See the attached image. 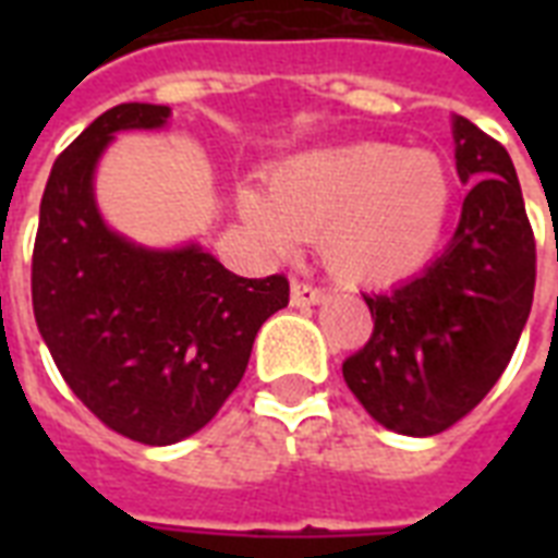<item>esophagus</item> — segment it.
Here are the masks:
<instances>
[{
  "label": "esophagus",
  "mask_w": 558,
  "mask_h": 558,
  "mask_svg": "<svg viewBox=\"0 0 558 558\" xmlns=\"http://www.w3.org/2000/svg\"><path fill=\"white\" fill-rule=\"evenodd\" d=\"M327 298V289L306 283V280H292V306H315Z\"/></svg>",
  "instance_id": "esophagus-1"
}]
</instances>
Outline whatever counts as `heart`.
<instances>
[{
  "label": "heart",
  "mask_w": 558,
  "mask_h": 558,
  "mask_svg": "<svg viewBox=\"0 0 558 558\" xmlns=\"http://www.w3.org/2000/svg\"><path fill=\"white\" fill-rule=\"evenodd\" d=\"M454 196V173L440 153L356 144L280 165L269 196L243 187L236 205L275 252H289L298 234L318 236L324 263L339 278L390 283L432 260Z\"/></svg>",
  "instance_id": "obj_1"
}]
</instances>
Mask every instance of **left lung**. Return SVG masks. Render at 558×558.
Wrapping results in <instances>:
<instances>
[{
    "instance_id": "8db88e82",
    "label": "left lung",
    "mask_w": 558,
    "mask_h": 558,
    "mask_svg": "<svg viewBox=\"0 0 558 558\" xmlns=\"http://www.w3.org/2000/svg\"><path fill=\"white\" fill-rule=\"evenodd\" d=\"M463 199L454 236L420 275L365 295L373 336L341 365L367 414L432 437L501 379L536 289V240L510 153L469 118H451Z\"/></svg>"
}]
</instances>
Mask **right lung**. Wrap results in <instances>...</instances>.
<instances>
[{"mask_svg": "<svg viewBox=\"0 0 558 558\" xmlns=\"http://www.w3.org/2000/svg\"><path fill=\"white\" fill-rule=\"evenodd\" d=\"M170 107L118 104L60 156L39 202L31 301L72 393L112 432L170 446L214 420L243 379L289 280L240 278L202 245L147 248L104 222L95 168L116 133L159 130Z\"/></svg>", "mask_w": 558, "mask_h": 558, "instance_id": "1", "label": "right lung"}]
</instances>
